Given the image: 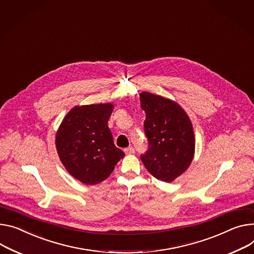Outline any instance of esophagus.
I'll list each match as a JSON object with an SVG mask.
<instances>
[{"label":"esophagus","instance_id":"obj_1","mask_svg":"<svg viewBox=\"0 0 254 254\" xmlns=\"http://www.w3.org/2000/svg\"><path fill=\"white\" fill-rule=\"evenodd\" d=\"M124 152H125L126 154H132V153L135 152V149H134L132 146H129V147H127V148L124 149Z\"/></svg>","mask_w":254,"mask_h":254}]
</instances>
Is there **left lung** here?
Listing matches in <instances>:
<instances>
[{
	"instance_id": "obj_1",
	"label": "left lung",
	"mask_w": 254,
	"mask_h": 254,
	"mask_svg": "<svg viewBox=\"0 0 254 254\" xmlns=\"http://www.w3.org/2000/svg\"><path fill=\"white\" fill-rule=\"evenodd\" d=\"M140 107L148 150L140 155L146 170L158 180L172 182L190 166L195 151L192 123L183 108L162 95L142 91Z\"/></svg>"
}]
</instances>
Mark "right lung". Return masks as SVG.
I'll return each mask as SVG.
<instances>
[{
    "label": "right lung",
    "mask_w": 254,
    "mask_h": 254,
    "mask_svg": "<svg viewBox=\"0 0 254 254\" xmlns=\"http://www.w3.org/2000/svg\"><path fill=\"white\" fill-rule=\"evenodd\" d=\"M113 110L111 103L75 106L57 131L56 147L63 166L83 184L106 180L125 155L115 146L108 126Z\"/></svg>",
    "instance_id": "1"
}]
</instances>
